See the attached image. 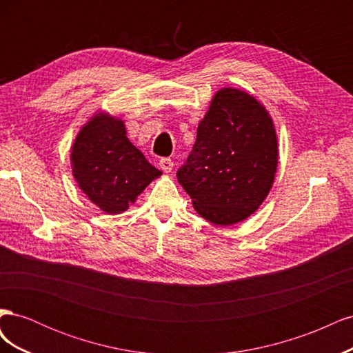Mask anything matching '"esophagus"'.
Here are the masks:
<instances>
[{"label":"esophagus","mask_w":353,"mask_h":353,"mask_svg":"<svg viewBox=\"0 0 353 353\" xmlns=\"http://www.w3.org/2000/svg\"><path fill=\"white\" fill-rule=\"evenodd\" d=\"M159 165H160V168H162V170L163 172H170V170H172V168H174V162L170 159H168V157H163V159H160V162H159Z\"/></svg>","instance_id":"obj_1"}]
</instances>
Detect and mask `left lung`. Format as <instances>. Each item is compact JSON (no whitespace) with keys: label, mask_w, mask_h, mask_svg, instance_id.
<instances>
[{"label":"left lung","mask_w":353,"mask_h":353,"mask_svg":"<svg viewBox=\"0 0 353 353\" xmlns=\"http://www.w3.org/2000/svg\"><path fill=\"white\" fill-rule=\"evenodd\" d=\"M276 166L279 141L270 112L249 92L227 87L213 95L176 176L201 218L228 227L259 209Z\"/></svg>","instance_id":"1"}]
</instances>
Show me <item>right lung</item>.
<instances>
[{
  "label": "right lung",
  "instance_id": "right-lung-1",
  "mask_svg": "<svg viewBox=\"0 0 353 353\" xmlns=\"http://www.w3.org/2000/svg\"><path fill=\"white\" fill-rule=\"evenodd\" d=\"M70 165L82 193L109 215L123 213L162 175L126 137L125 122L105 110L82 125L70 148Z\"/></svg>",
  "mask_w": 353,
  "mask_h": 353
}]
</instances>
